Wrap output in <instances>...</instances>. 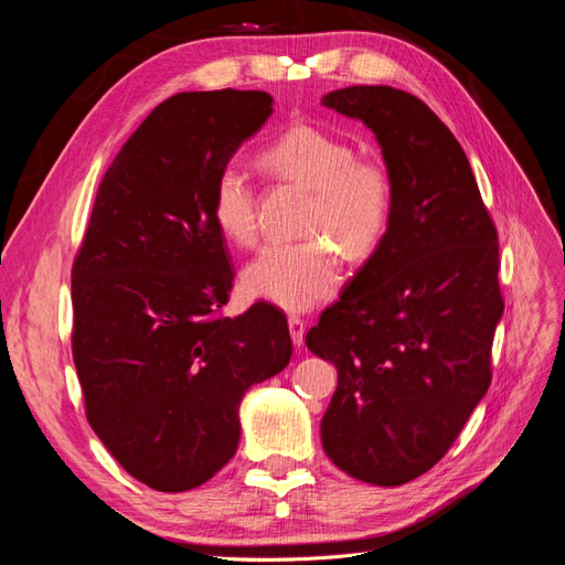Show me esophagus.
<instances>
[{"label": "esophagus", "mask_w": 565, "mask_h": 565, "mask_svg": "<svg viewBox=\"0 0 565 565\" xmlns=\"http://www.w3.org/2000/svg\"><path fill=\"white\" fill-rule=\"evenodd\" d=\"M287 328H289V334H292L295 347H301V344H303V330H306L303 320H301L299 316H289V320H287Z\"/></svg>", "instance_id": "34e87169"}]
</instances>
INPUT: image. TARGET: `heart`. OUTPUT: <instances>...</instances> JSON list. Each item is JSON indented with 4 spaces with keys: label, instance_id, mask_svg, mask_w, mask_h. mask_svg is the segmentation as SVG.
Here are the masks:
<instances>
[{
    "label": "heart",
    "instance_id": "obj_1",
    "mask_svg": "<svg viewBox=\"0 0 565 565\" xmlns=\"http://www.w3.org/2000/svg\"><path fill=\"white\" fill-rule=\"evenodd\" d=\"M266 172L311 193L303 233L328 234L349 259H367L384 241L393 212V181L377 160L355 158L349 141L320 127L287 129L262 152ZM212 216L226 241L252 245L256 237L254 188L241 164H226L212 188ZM341 280L337 247L321 235L301 243H268L243 268L249 297L287 311H306L330 297Z\"/></svg>",
    "mask_w": 565,
    "mask_h": 565
}]
</instances>
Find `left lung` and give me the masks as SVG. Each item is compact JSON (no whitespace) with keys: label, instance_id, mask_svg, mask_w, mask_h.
I'll list each match as a JSON object with an SVG mask.
<instances>
[{"label":"left lung","instance_id":"left-lung-1","mask_svg":"<svg viewBox=\"0 0 565 565\" xmlns=\"http://www.w3.org/2000/svg\"><path fill=\"white\" fill-rule=\"evenodd\" d=\"M320 104L361 119L393 181L382 245L306 334L337 367L324 455L372 486H403L450 450L490 386L504 301L498 231L465 150L413 94L347 87Z\"/></svg>","mask_w":565,"mask_h":565}]
</instances>
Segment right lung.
Here are the masks:
<instances>
[{
  "label": "right lung",
  "mask_w": 565,
  "mask_h": 565,
  "mask_svg": "<svg viewBox=\"0 0 565 565\" xmlns=\"http://www.w3.org/2000/svg\"><path fill=\"white\" fill-rule=\"evenodd\" d=\"M266 92L167 98L98 185L73 266V358L92 429L136 481L183 492L228 465L245 393L292 358L287 318H224L233 268L216 174L273 113Z\"/></svg>",
  "instance_id": "1"
}]
</instances>
